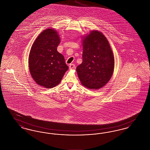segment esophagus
Returning a JSON list of instances; mask_svg holds the SVG:
<instances>
[{"instance_id":"obj_1","label":"esophagus","mask_w":150,"mask_h":150,"mask_svg":"<svg viewBox=\"0 0 150 150\" xmlns=\"http://www.w3.org/2000/svg\"><path fill=\"white\" fill-rule=\"evenodd\" d=\"M75 66L74 64H70L69 65V69H71V70L74 69L75 68Z\"/></svg>"}]
</instances>
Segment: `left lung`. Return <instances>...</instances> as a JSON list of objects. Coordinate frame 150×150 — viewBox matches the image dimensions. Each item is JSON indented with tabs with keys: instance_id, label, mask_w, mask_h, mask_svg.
I'll list each match as a JSON object with an SVG mask.
<instances>
[{
	"instance_id": "obj_1",
	"label": "left lung",
	"mask_w": 150,
	"mask_h": 150,
	"mask_svg": "<svg viewBox=\"0 0 150 150\" xmlns=\"http://www.w3.org/2000/svg\"><path fill=\"white\" fill-rule=\"evenodd\" d=\"M83 62L76 67L83 86L91 89L103 87L111 78L114 70V54L102 33L92 30L82 36Z\"/></svg>"
}]
</instances>
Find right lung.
Segmentation results:
<instances>
[{
  "instance_id": "1",
  "label": "right lung",
  "mask_w": 150,
  "mask_h": 150,
  "mask_svg": "<svg viewBox=\"0 0 150 150\" xmlns=\"http://www.w3.org/2000/svg\"><path fill=\"white\" fill-rule=\"evenodd\" d=\"M60 42L56 30L45 29L36 38L30 51V74L36 84L45 88L58 86L69 69L64 56L57 50Z\"/></svg>"
}]
</instances>
